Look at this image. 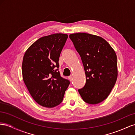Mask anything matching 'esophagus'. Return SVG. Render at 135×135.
<instances>
[{
    "label": "esophagus",
    "mask_w": 135,
    "mask_h": 135,
    "mask_svg": "<svg viewBox=\"0 0 135 135\" xmlns=\"http://www.w3.org/2000/svg\"><path fill=\"white\" fill-rule=\"evenodd\" d=\"M69 80H70L71 81H72V80H73V77H72V76H70L69 77Z\"/></svg>",
    "instance_id": "obj_1"
}]
</instances>
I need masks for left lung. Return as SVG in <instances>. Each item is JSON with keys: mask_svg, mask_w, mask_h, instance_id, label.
Here are the masks:
<instances>
[{"mask_svg": "<svg viewBox=\"0 0 135 135\" xmlns=\"http://www.w3.org/2000/svg\"><path fill=\"white\" fill-rule=\"evenodd\" d=\"M69 38L80 56L86 76L84 87L78 89L80 95L89 104L100 103L108 97L117 81L115 52L99 36L79 32Z\"/></svg>", "mask_w": 135, "mask_h": 135, "instance_id": "8db88e82", "label": "left lung"}]
</instances>
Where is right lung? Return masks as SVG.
Segmentation results:
<instances>
[{
    "mask_svg": "<svg viewBox=\"0 0 135 135\" xmlns=\"http://www.w3.org/2000/svg\"><path fill=\"white\" fill-rule=\"evenodd\" d=\"M68 38L67 34L61 33L43 36L24 55L23 81L33 99L42 107L54 108L61 104L70 84L58 71L60 55Z\"/></svg>",
    "mask_w": 135,
    "mask_h": 135,
    "instance_id": "obj_1",
    "label": "right lung"
}]
</instances>
